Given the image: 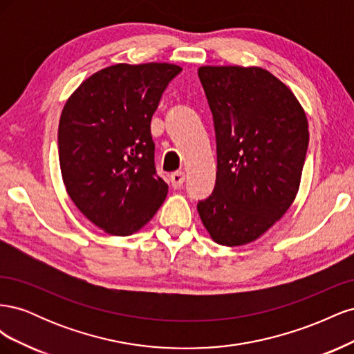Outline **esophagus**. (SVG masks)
I'll use <instances>...</instances> for the list:
<instances>
[{"label":"esophagus","instance_id":"obj_1","mask_svg":"<svg viewBox=\"0 0 354 354\" xmlns=\"http://www.w3.org/2000/svg\"><path fill=\"white\" fill-rule=\"evenodd\" d=\"M185 180H186V176H185L183 171H177V173H173V174H171V177H169L171 185H173L174 189L183 187Z\"/></svg>","mask_w":354,"mask_h":354}]
</instances>
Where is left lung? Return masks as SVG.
<instances>
[{"mask_svg":"<svg viewBox=\"0 0 354 354\" xmlns=\"http://www.w3.org/2000/svg\"><path fill=\"white\" fill-rule=\"evenodd\" d=\"M212 113L217 177L198 212L212 241L259 239L291 207L308 146V124L294 93L261 68L198 69Z\"/></svg>","mask_w":354,"mask_h":354,"instance_id":"8db88e82","label":"left lung"}]
</instances>
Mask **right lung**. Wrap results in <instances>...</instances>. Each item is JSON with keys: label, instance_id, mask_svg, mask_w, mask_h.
Wrapping results in <instances>:
<instances>
[{"label": "right lung", "instance_id": "right-lung-1", "mask_svg": "<svg viewBox=\"0 0 354 354\" xmlns=\"http://www.w3.org/2000/svg\"><path fill=\"white\" fill-rule=\"evenodd\" d=\"M181 72L169 63L113 65L93 73L68 99L59 122L63 183L77 208L116 236L140 230L162 205L151 121Z\"/></svg>", "mask_w": 354, "mask_h": 354}]
</instances>
